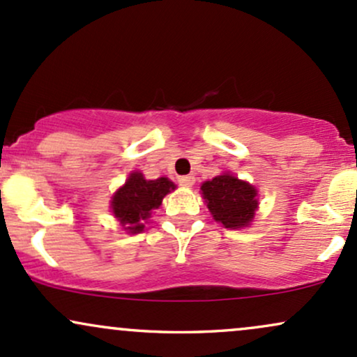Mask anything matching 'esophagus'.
<instances>
[{
	"label": "esophagus",
	"instance_id": "1",
	"mask_svg": "<svg viewBox=\"0 0 357 357\" xmlns=\"http://www.w3.org/2000/svg\"><path fill=\"white\" fill-rule=\"evenodd\" d=\"M179 181V184H181V186H184V188H191L192 184H195V176H181V178L178 179Z\"/></svg>",
	"mask_w": 357,
	"mask_h": 357
}]
</instances>
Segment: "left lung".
I'll return each instance as SVG.
<instances>
[{"instance_id": "obj_1", "label": "left lung", "mask_w": 357, "mask_h": 357, "mask_svg": "<svg viewBox=\"0 0 357 357\" xmlns=\"http://www.w3.org/2000/svg\"><path fill=\"white\" fill-rule=\"evenodd\" d=\"M202 195L208 210L225 228H243L253 221L258 208L255 186L223 173L202 184Z\"/></svg>"}]
</instances>
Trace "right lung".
Instances as JSON below:
<instances>
[{"mask_svg": "<svg viewBox=\"0 0 357 357\" xmlns=\"http://www.w3.org/2000/svg\"><path fill=\"white\" fill-rule=\"evenodd\" d=\"M174 190L176 184L167 178L146 179L144 174L134 171L124 186L114 192L110 208L126 231L141 233L153 210H158L162 198Z\"/></svg>", "mask_w": 357, "mask_h": 357, "instance_id": "obj_1", "label": "right lung"}]
</instances>
